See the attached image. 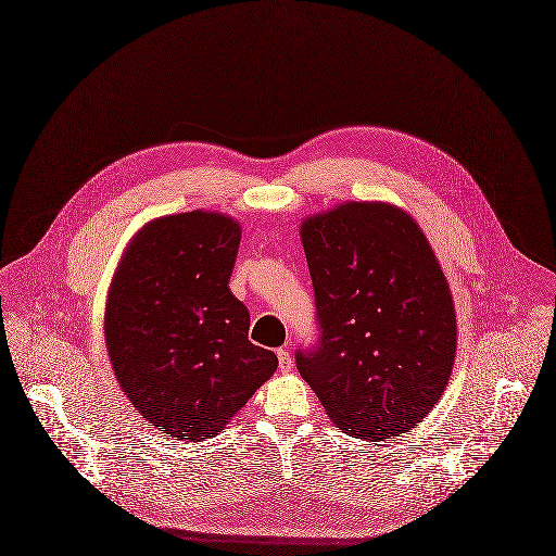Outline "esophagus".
<instances>
[{"instance_id": "1", "label": "esophagus", "mask_w": 556, "mask_h": 556, "mask_svg": "<svg viewBox=\"0 0 556 556\" xmlns=\"http://www.w3.org/2000/svg\"><path fill=\"white\" fill-rule=\"evenodd\" d=\"M277 357H279V370H281V372H290V370L294 368V359H292V355H290L288 349H279V351H277Z\"/></svg>"}]
</instances>
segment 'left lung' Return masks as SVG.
I'll use <instances>...</instances> for the list:
<instances>
[{
	"instance_id": "left-lung-1",
	"label": "left lung",
	"mask_w": 556,
	"mask_h": 556,
	"mask_svg": "<svg viewBox=\"0 0 556 556\" xmlns=\"http://www.w3.org/2000/svg\"><path fill=\"white\" fill-rule=\"evenodd\" d=\"M317 324L300 377L344 433L381 442L421 424L457 353L448 281L404 210L346 201L300 224Z\"/></svg>"
}]
</instances>
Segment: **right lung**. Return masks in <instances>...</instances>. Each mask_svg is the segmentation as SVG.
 Returning a JSON list of instances; mask_svg holds the SVG:
<instances>
[{
  "label": "right lung",
  "instance_id": "1",
  "mask_svg": "<svg viewBox=\"0 0 556 556\" xmlns=\"http://www.w3.org/2000/svg\"><path fill=\"white\" fill-rule=\"evenodd\" d=\"M239 243L230 215H163L135 232L110 283L103 330L116 381L175 440L214 438L279 364L250 342V313L228 288Z\"/></svg>",
  "mask_w": 556,
  "mask_h": 556
}]
</instances>
